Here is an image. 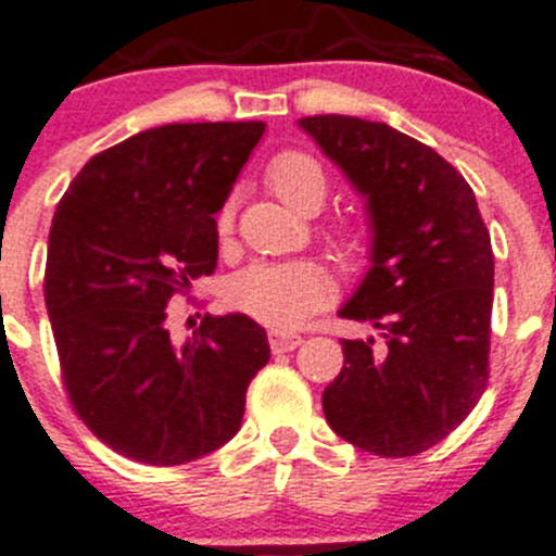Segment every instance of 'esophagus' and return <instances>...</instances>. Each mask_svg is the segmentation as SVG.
I'll return each mask as SVG.
<instances>
[{
	"label": "esophagus",
	"instance_id": "esophagus-1",
	"mask_svg": "<svg viewBox=\"0 0 556 556\" xmlns=\"http://www.w3.org/2000/svg\"><path fill=\"white\" fill-rule=\"evenodd\" d=\"M268 343H271V352H274V354L293 352V349H296V346H302V334L271 332V334H268Z\"/></svg>",
	"mask_w": 556,
	"mask_h": 556
}]
</instances>
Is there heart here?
<instances>
[{"mask_svg": "<svg viewBox=\"0 0 556 556\" xmlns=\"http://www.w3.org/2000/svg\"><path fill=\"white\" fill-rule=\"evenodd\" d=\"M266 182L285 207L304 213L307 207H321L327 197L324 168L309 154L282 152L268 163ZM232 224V210L222 213V232ZM227 304L254 321L277 329H293L313 309L324 307L329 299V277L313 263H257L235 274L227 282Z\"/></svg>", "mask_w": 556, "mask_h": 556, "instance_id": "b5f03b06", "label": "heart"}]
</instances>
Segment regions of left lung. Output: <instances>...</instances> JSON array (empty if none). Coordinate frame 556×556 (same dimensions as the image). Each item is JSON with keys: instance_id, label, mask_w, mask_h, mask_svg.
I'll return each instance as SVG.
<instances>
[{"instance_id": "1", "label": "left lung", "mask_w": 556, "mask_h": 556, "mask_svg": "<svg viewBox=\"0 0 556 556\" xmlns=\"http://www.w3.org/2000/svg\"><path fill=\"white\" fill-rule=\"evenodd\" d=\"M299 127L365 199L371 266L338 315L377 329L340 340L327 424L363 452L413 457L440 443L488 384L493 249L477 197L434 149L382 122Z\"/></svg>"}]
</instances>
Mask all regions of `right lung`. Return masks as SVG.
<instances>
[{
    "label": "right lung",
    "instance_id": "add662e5",
    "mask_svg": "<svg viewBox=\"0 0 556 556\" xmlns=\"http://www.w3.org/2000/svg\"><path fill=\"white\" fill-rule=\"evenodd\" d=\"M263 132V122L147 129L88 160L58 204L43 296L63 382L85 427L135 463L222 448L271 357L243 313L204 315L185 343L166 329L168 299L216 268V213Z\"/></svg>",
    "mask_w": 556,
    "mask_h": 556
}]
</instances>
